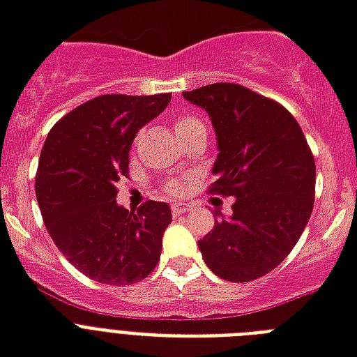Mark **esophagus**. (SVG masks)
I'll return each mask as SVG.
<instances>
[{
  "instance_id": "1",
  "label": "esophagus",
  "mask_w": 357,
  "mask_h": 357,
  "mask_svg": "<svg viewBox=\"0 0 357 357\" xmlns=\"http://www.w3.org/2000/svg\"><path fill=\"white\" fill-rule=\"evenodd\" d=\"M186 210H190V204L188 203H178V201L171 203V214H173V216H181Z\"/></svg>"
}]
</instances>
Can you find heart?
I'll use <instances>...</instances> for the list:
<instances>
[{"label": "heart", "instance_id": "b5f03b06", "mask_svg": "<svg viewBox=\"0 0 357 357\" xmlns=\"http://www.w3.org/2000/svg\"><path fill=\"white\" fill-rule=\"evenodd\" d=\"M173 126H175V132L178 137H184V135L192 134L195 130H204L203 121L195 115H190V113H181L176 115L175 121H173ZM181 182H167L165 184V192H181Z\"/></svg>", "mask_w": 357, "mask_h": 357}]
</instances>
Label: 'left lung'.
Listing matches in <instances>:
<instances>
[{"label":"left lung","mask_w":357,"mask_h":357,"mask_svg":"<svg viewBox=\"0 0 357 357\" xmlns=\"http://www.w3.org/2000/svg\"><path fill=\"white\" fill-rule=\"evenodd\" d=\"M206 109L218 137L210 193L234 197L199 250L225 281L248 283L272 272L302 236L313 212L314 158L300 124L279 102L238 84L182 93ZM220 216V212H216Z\"/></svg>","instance_id":"obj_1"}]
</instances>
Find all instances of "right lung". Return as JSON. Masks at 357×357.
Masks as SVG:
<instances>
[{
    "instance_id": "1",
    "label": "right lung",
    "mask_w": 357,
    "mask_h": 357,
    "mask_svg": "<svg viewBox=\"0 0 357 357\" xmlns=\"http://www.w3.org/2000/svg\"><path fill=\"white\" fill-rule=\"evenodd\" d=\"M169 100L171 93L96 96L59 119L44 141L35 176L44 225L66 261L93 281L137 283L158 264L167 203L145 201L128 212L115 197L137 130Z\"/></svg>"
}]
</instances>
